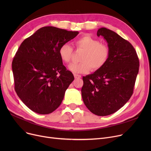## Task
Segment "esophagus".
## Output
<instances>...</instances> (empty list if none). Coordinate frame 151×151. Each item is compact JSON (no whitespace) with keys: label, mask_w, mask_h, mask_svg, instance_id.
I'll use <instances>...</instances> for the list:
<instances>
[{"label":"esophagus","mask_w":151,"mask_h":151,"mask_svg":"<svg viewBox=\"0 0 151 151\" xmlns=\"http://www.w3.org/2000/svg\"><path fill=\"white\" fill-rule=\"evenodd\" d=\"M74 77L75 79H78L81 78V76L80 75H78V74H74Z\"/></svg>","instance_id":"esophagus-1"}]
</instances>
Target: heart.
<instances>
[{
    "label": "heart",
    "instance_id": "b5f03b06",
    "mask_svg": "<svg viewBox=\"0 0 151 151\" xmlns=\"http://www.w3.org/2000/svg\"><path fill=\"white\" fill-rule=\"evenodd\" d=\"M75 45L78 49L84 51V53L80 59L81 62L73 63L68 66V70L73 73H88L91 68L92 70H97L104 67L108 60V47L89 35H84L78 39ZM73 53L72 47L67 43L63 44L59 50V56L65 63L71 61Z\"/></svg>",
    "mask_w": 151,
    "mask_h": 151
}]
</instances>
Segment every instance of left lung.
Returning a JSON list of instances; mask_svg holds the SVG:
<instances>
[{
  "label": "left lung",
  "mask_w": 151,
  "mask_h": 151,
  "mask_svg": "<svg viewBox=\"0 0 151 151\" xmlns=\"http://www.w3.org/2000/svg\"><path fill=\"white\" fill-rule=\"evenodd\" d=\"M97 34L108 43L109 58L104 67L83 77L81 95L91 112L105 116L116 112L130 99L139 62L132 44L114 31L101 27Z\"/></svg>",
  "instance_id": "obj_1"
}]
</instances>
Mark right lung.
I'll return each instance as SVG.
<instances>
[{
	"label": "right lung",
	"instance_id": "1",
	"mask_svg": "<svg viewBox=\"0 0 151 151\" xmlns=\"http://www.w3.org/2000/svg\"><path fill=\"white\" fill-rule=\"evenodd\" d=\"M78 34L46 26L21 44L12 62L14 89L34 112L50 114L61 104L74 76L63 65L59 50Z\"/></svg>",
	"mask_w": 151,
	"mask_h": 151
}]
</instances>
